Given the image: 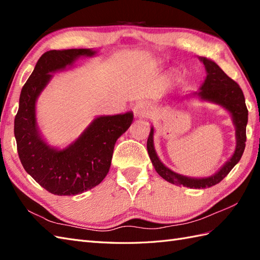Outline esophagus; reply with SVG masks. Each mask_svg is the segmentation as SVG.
I'll list each match as a JSON object with an SVG mask.
<instances>
[{"mask_svg":"<svg viewBox=\"0 0 260 260\" xmlns=\"http://www.w3.org/2000/svg\"><path fill=\"white\" fill-rule=\"evenodd\" d=\"M134 113L137 117H147L150 115V108L144 102H138L134 106Z\"/></svg>","mask_w":260,"mask_h":260,"instance_id":"esophagus-1","label":"esophagus"}]
</instances>
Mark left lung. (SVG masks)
I'll list each match as a JSON object with an SVG mask.
<instances>
[{
    "label": "left lung",
    "instance_id": "obj_1",
    "mask_svg": "<svg viewBox=\"0 0 260 260\" xmlns=\"http://www.w3.org/2000/svg\"><path fill=\"white\" fill-rule=\"evenodd\" d=\"M204 63L207 72L206 80L201 87V90L196 93L204 101L213 102L221 105L232 114L233 122L236 127V149L228 161L225 162L220 170L215 175L206 178H192L179 175L167 168L159 160L157 154L154 148V128H150V133L147 140V150L149 158L153 162L155 171L158 173L160 177L167 182L175 185H183L189 188H206L218 184L224 179L234 166L240 160L246 146V126L248 122V110H247L245 96L243 90L238 84L232 80L224 71H222L215 62L210 61L206 57H199Z\"/></svg>",
    "mask_w": 260,
    "mask_h": 260
}]
</instances>
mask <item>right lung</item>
<instances>
[{
  "instance_id": "1",
  "label": "right lung",
  "mask_w": 260,
  "mask_h": 260,
  "mask_svg": "<svg viewBox=\"0 0 260 260\" xmlns=\"http://www.w3.org/2000/svg\"><path fill=\"white\" fill-rule=\"evenodd\" d=\"M95 53L89 48L44 53L21 90L14 119L17 153L24 170L54 195L74 196L98 186L110 171L117 138L128 129L134 117L127 112L95 118L74 143L61 150L42 140L36 125L35 103L50 82L51 73Z\"/></svg>"
}]
</instances>
